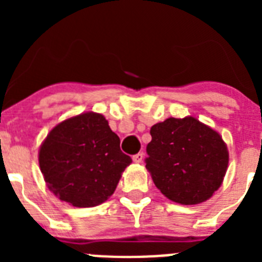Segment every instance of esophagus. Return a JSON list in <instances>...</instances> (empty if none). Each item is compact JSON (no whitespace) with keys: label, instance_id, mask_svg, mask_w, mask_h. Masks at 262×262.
<instances>
[{"label":"esophagus","instance_id":"1","mask_svg":"<svg viewBox=\"0 0 262 262\" xmlns=\"http://www.w3.org/2000/svg\"><path fill=\"white\" fill-rule=\"evenodd\" d=\"M143 159H144V154H143V152H139V154L134 155L133 156V160L135 163H142Z\"/></svg>","mask_w":262,"mask_h":262}]
</instances>
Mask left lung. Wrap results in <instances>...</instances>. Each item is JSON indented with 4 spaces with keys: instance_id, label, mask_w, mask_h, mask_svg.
Instances as JSON below:
<instances>
[{
    "instance_id": "left-lung-1",
    "label": "left lung",
    "mask_w": 262,
    "mask_h": 262,
    "mask_svg": "<svg viewBox=\"0 0 262 262\" xmlns=\"http://www.w3.org/2000/svg\"><path fill=\"white\" fill-rule=\"evenodd\" d=\"M145 168L166 198L181 205L209 200L228 165L223 139L193 117L168 118L152 126Z\"/></svg>"
}]
</instances>
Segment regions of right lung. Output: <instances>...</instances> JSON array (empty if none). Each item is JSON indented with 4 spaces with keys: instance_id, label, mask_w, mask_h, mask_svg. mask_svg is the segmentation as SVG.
<instances>
[{
    "instance_id": "add662e5",
    "label": "right lung",
    "mask_w": 262,
    "mask_h": 262,
    "mask_svg": "<svg viewBox=\"0 0 262 262\" xmlns=\"http://www.w3.org/2000/svg\"><path fill=\"white\" fill-rule=\"evenodd\" d=\"M119 144L101 114L86 113L57 124L39 152V165L50 190L76 207L105 202L133 163Z\"/></svg>"
}]
</instances>
